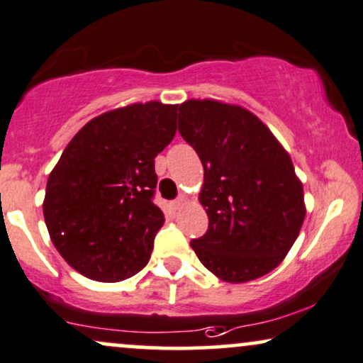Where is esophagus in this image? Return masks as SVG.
Here are the masks:
<instances>
[{
  "label": "esophagus",
  "mask_w": 363,
  "mask_h": 363,
  "mask_svg": "<svg viewBox=\"0 0 363 363\" xmlns=\"http://www.w3.org/2000/svg\"><path fill=\"white\" fill-rule=\"evenodd\" d=\"M185 202H186V196H185V195H180V196H178V199L173 202V208H177V210L182 208L183 205H185Z\"/></svg>",
  "instance_id": "esophagus-1"
}]
</instances>
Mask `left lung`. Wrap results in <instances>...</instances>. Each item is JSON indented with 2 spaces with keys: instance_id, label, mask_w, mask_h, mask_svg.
<instances>
[{
  "instance_id": "obj_1",
  "label": "left lung",
  "mask_w": 363,
  "mask_h": 363,
  "mask_svg": "<svg viewBox=\"0 0 363 363\" xmlns=\"http://www.w3.org/2000/svg\"><path fill=\"white\" fill-rule=\"evenodd\" d=\"M178 111V131L203 164L199 200L208 230L191 249L227 283L262 277L284 261L306 216L289 153L242 106L189 99Z\"/></svg>"
}]
</instances>
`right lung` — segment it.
Segmentation results:
<instances>
[{
	"mask_svg": "<svg viewBox=\"0 0 363 363\" xmlns=\"http://www.w3.org/2000/svg\"><path fill=\"white\" fill-rule=\"evenodd\" d=\"M177 104L107 111L70 140L48 174L43 217L55 249L89 279L118 283L140 272L164 216L151 200L155 158L177 133Z\"/></svg>",
	"mask_w": 363,
	"mask_h": 363,
	"instance_id": "right-lung-1",
	"label": "right lung"
}]
</instances>
